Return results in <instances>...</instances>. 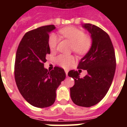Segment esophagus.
I'll use <instances>...</instances> for the list:
<instances>
[{"mask_svg": "<svg viewBox=\"0 0 127 127\" xmlns=\"http://www.w3.org/2000/svg\"><path fill=\"white\" fill-rule=\"evenodd\" d=\"M64 71H65V73L66 74V76L68 75V70H64Z\"/></svg>", "mask_w": 127, "mask_h": 127, "instance_id": "34e87169", "label": "esophagus"}]
</instances>
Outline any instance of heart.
Listing matches in <instances>:
<instances>
[{
  "label": "heart",
  "instance_id": "1",
  "mask_svg": "<svg viewBox=\"0 0 127 127\" xmlns=\"http://www.w3.org/2000/svg\"><path fill=\"white\" fill-rule=\"evenodd\" d=\"M60 33L64 37L69 39L72 43V49L76 53L84 54L90 48L92 40L90 37L85 35L83 31L74 27H67L62 29ZM59 37L55 33L50 35L48 44L51 50H55L57 47ZM74 57L66 55H60L57 57L56 61L59 65L64 68L68 67L74 61Z\"/></svg>",
  "mask_w": 127,
  "mask_h": 127
}]
</instances>
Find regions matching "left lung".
<instances>
[{"instance_id":"8db88e82","label":"left lung","mask_w":127,"mask_h":127,"mask_svg":"<svg viewBox=\"0 0 127 127\" xmlns=\"http://www.w3.org/2000/svg\"><path fill=\"white\" fill-rule=\"evenodd\" d=\"M82 27L90 34L92 45L78 68L86 70L88 74L80 78V72L70 70L68 75L74 80V86L70 88L72 101L78 106L90 107L107 94L114 77L116 60L112 42L106 32L91 24H84Z\"/></svg>"}]
</instances>
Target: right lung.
Here are the masks:
<instances>
[{"label":"right lung","instance_id":"add662e5","mask_svg":"<svg viewBox=\"0 0 127 127\" xmlns=\"http://www.w3.org/2000/svg\"><path fill=\"white\" fill-rule=\"evenodd\" d=\"M54 25L30 31L24 35L17 49L14 76L23 97L39 108L53 104L56 91L66 78L64 69L55 66L51 72L44 68L46 55L50 54L48 41Z\"/></svg>","mask_w":127,"mask_h":127}]
</instances>
